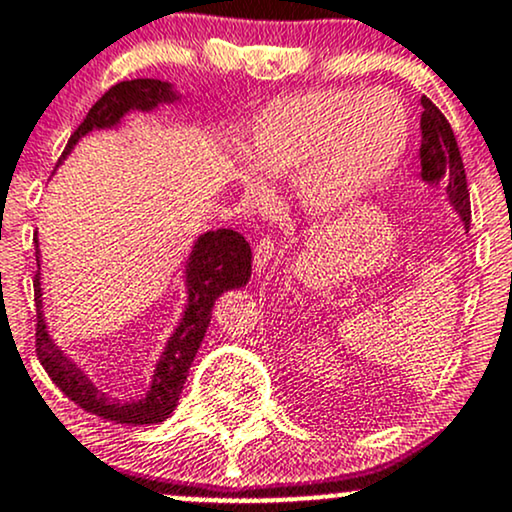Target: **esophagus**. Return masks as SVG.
I'll return each mask as SVG.
<instances>
[{
  "label": "esophagus",
  "mask_w": 512,
  "mask_h": 512,
  "mask_svg": "<svg viewBox=\"0 0 512 512\" xmlns=\"http://www.w3.org/2000/svg\"><path fill=\"white\" fill-rule=\"evenodd\" d=\"M273 258H275V244H273V239H268V237H263L261 242L256 244V249H254V270L258 275L263 273V270H266L270 263H273Z\"/></svg>",
  "instance_id": "1"
}]
</instances>
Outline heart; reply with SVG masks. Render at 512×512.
I'll use <instances>...</instances> for the list:
<instances>
[{
  "mask_svg": "<svg viewBox=\"0 0 512 512\" xmlns=\"http://www.w3.org/2000/svg\"><path fill=\"white\" fill-rule=\"evenodd\" d=\"M410 146V114L386 88H314L268 102L251 122V155L234 153V182L249 206L266 203L269 177L294 174L309 218L330 220L376 194Z\"/></svg>",
  "mask_w": 512,
  "mask_h": 512,
  "instance_id": "1",
  "label": "heart"
}]
</instances>
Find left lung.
I'll return each instance as SVG.
<instances>
[{"instance_id": "obj_1", "label": "left lung", "mask_w": 512, "mask_h": 512, "mask_svg": "<svg viewBox=\"0 0 512 512\" xmlns=\"http://www.w3.org/2000/svg\"><path fill=\"white\" fill-rule=\"evenodd\" d=\"M422 148H419V162H422V182L429 186H443L448 194L450 208L470 230V191H467L465 165H462L458 141L448 119L429 98H422Z\"/></svg>"}]
</instances>
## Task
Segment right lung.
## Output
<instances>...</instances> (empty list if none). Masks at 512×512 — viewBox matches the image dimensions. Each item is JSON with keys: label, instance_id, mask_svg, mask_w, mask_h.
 <instances>
[{"label": "right lung", "instance_id": "1", "mask_svg": "<svg viewBox=\"0 0 512 512\" xmlns=\"http://www.w3.org/2000/svg\"><path fill=\"white\" fill-rule=\"evenodd\" d=\"M177 102H182V93L174 88V83L160 81V78H134V81L117 83L90 107L86 119L66 143L59 165L69 158V153L83 136L93 134V131L117 129L129 114H148L158 107L177 105ZM35 261H38V275L33 280L35 304H38L35 347H38L40 364L45 366L54 386L62 390L66 398L74 400L81 410L110 419L114 424L129 426L160 424L170 417L177 407L179 395H182L189 366L206 338L210 316H213L210 311L215 302L220 294L239 290L251 278V246L242 234L234 230H208L198 234L184 266L186 304L182 318L162 347L160 359L155 362L148 393L143 398L119 402L98 390L86 371L74 359H69V354H64L50 335L45 314H42V256L38 232H35Z\"/></svg>", "mask_w": 512, "mask_h": 512}]
</instances>
